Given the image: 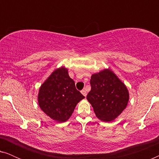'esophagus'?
<instances>
[{
  "label": "esophagus",
  "mask_w": 159,
  "mask_h": 159,
  "mask_svg": "<svg viewBox=\"0 0 159 159\" xmlns=\"http://www.w3.org/2000/svg\"><path fill=\"white\" fill-rule=\"evenodd\" d=\"M81 93H82V94L83 95L84 97L87 96V92H86V90H84V89H83V90H82L81 91Z\"/></svg>",
  "instance_id": "1"
}]
</instances>
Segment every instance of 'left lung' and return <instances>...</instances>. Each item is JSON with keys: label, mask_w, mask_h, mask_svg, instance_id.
I'll return each instance as SVG.
<instances>
[{"label": "left lung", "mask_w": 159, "mask_h": 159, "mask_svg": "<svg viewBox=\"0 0 159 159\" xmlns=\"http://www.w3.org/2000/svg\"><path fill=\"white\" fill-rule=\"evenodd\" d=\"M87 99L97 117L104 121L116 119L127 107L129 93L125 84L110 69L94 74Z\"/></svg>", "instance_id": "left-lung-1"}]
</instances>
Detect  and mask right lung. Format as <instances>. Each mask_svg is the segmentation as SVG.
<instances>
[{"instance_id":"1","label":"right lung","mask_w":159,"mask_h":159,"mask_svg":"<svg viewBox=\"0 0 159 159\" xmlns=\"http://www.w3.org/2000/svg\"><path fill=\"white\" fill-rule=\"evenodd\" d=\"M84 96L76 89L75 81L64 67L56 69L42 84L38 103L48 116L58 122L68 120L75 106Z\"/></svg>"}]
</instances>
